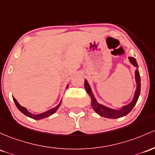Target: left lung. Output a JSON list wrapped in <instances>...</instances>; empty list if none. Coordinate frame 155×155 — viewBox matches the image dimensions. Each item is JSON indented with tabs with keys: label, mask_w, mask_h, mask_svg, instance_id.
Segmentation results:
<instances>
[{
	"label": "left lung",
	"mask_w": 155,
	"mask_h": 155,
	"mask_svg": "<svg viewBox=\"0 0 155 155\" xmlns=\"http://www.w3.org/2000/svg\"><path fill=\"white\" fill-rule=\"evenodd\" d=\"M130 62L133 64L135 67L137 68V64L136 62V59L134 57H129ZM135 80L136 83H137V88H136V91L134 95V98L132 99V101L129 104L126 105V106L122 107V108L120 110H113V109H110L107 107L103 106V105L100 104L96 101V98H95L94 96H93V93H92L91 88L90 87L89 84H88L87 81H84V88H85L87 93L89 94V96L91 98V105L92 107L93 110H95L96 113H98V115H101V116L104 117V118H118L120 117H123L127 115V114L130 113L132 110L133 109L135 105L137 103V99H138L139 96H140V74H139L138 70H136L135 71Z\"/></svg>",
	"instance_id": "left-lung-1"
}]
</instances>
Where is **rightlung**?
<instances>
[{
    "label": "right lung",
    "mask_w": 155,
    "mask_h": 155,
    "mask_svg": "<svg viewBox=\"0 0 155 155\" xmlns=\"http://www.w3.org/2000/svg\"><path fill=\"white\" fill-rule=\"evenodd\" d=\"M13 100H14V101H15V105H16V107H18V110H19L22 113H23V114H24V115H26V116L29 117V118H31L35 119V120H40V119L47 118V117H48V116H50V115H53V114H54L56 111H57V110H58V108L59 107V106H60V104H61V101H60V103H59V104L57 105V107H54V108L51 109V110H48V111L45 112V113H41V114H39V115H34V114L29 113V112H28V110H27L26 108H25V107H23L20 106V105L19 104V103H18V101H17V100L15 99L14 97H13Z\"/></svg>",
    "instance_id": "add662e5"
}]
</instances>
